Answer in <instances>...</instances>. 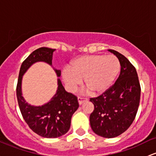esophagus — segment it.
I'll use <instances>...</instances> for the list:
<instances>
[{"label":"esophagus","instance_id":"obj_1","mask_svg":"<svg viewBox=\"0 0 156 156\" xmlns=\"http://www.w3.org/2000/svg\"><path fill=\"white\" fill-rule=\"evenodd\" d=\"M78 103H79L80 105H81L82 104L84 103L85 101H87V98H84V97L78 96Z\"/></svg>","mask_w":156,"mask_h":156}]
</instances>
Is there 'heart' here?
<instances>
[{
	"mask_svg": "<svg viewBox=\"0 0 156 156\" xmlns=\"http://www.w3.org/2000/svg\"><path fill=\"white\" fill-rule=\"evenodd\" d=\"M119 70V61L115 56L91 55L75 59L71 67L64 69L63 78L71 90H75L83 79L89 90L97 95L108 90Z\"/></svg>",
	"mask_w": 156,
	"mask_h": 156,
	"instance_id": "b5f03b06",
	"label": "heart"
}]
</instances>
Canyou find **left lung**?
Segmentation results:
<instances>
[{"instance_id":"left-lung-1","label":"left lung","mask_w":156,"mask_h":156,"mask_svg":"<svg viewBox=\"0 0 156 156\" xmlns=\"http://www.w3.org/2000/svg\"><path fill=\"white\" fill-rule=\"evenodd\" d=\"M109 51L119 59L121 72L108 90L90 98L94 104L90 122L95 134L111 138L124 133L134 121L139 106L141 86L136 68L129 60L117 51Z\"/></svg>"}]
</instances>
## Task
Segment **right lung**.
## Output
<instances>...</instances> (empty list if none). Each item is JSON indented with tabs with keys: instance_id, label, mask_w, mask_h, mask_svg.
<instances>
[{
	"instance_id": "obj_1",
	"label": "right lung",
	"mask_w": 156,
	"mask_h": 156,
	"mask_svg": "<svg viewBox=\"0 0 156 156\" xmlns=\"http://www.w3.org/2000/svg\"><path fill=\"white\" fill-rule=\"evenodd\" d=\"M55 50L41 47L31 53L22 63L16 87L18 105L26 123L34 133L47 138H58L69 131L72 116L79 107L78 98L65 91L58 78L57 92L50 101L44 105L34 107L27 104L22 96L21 81L23 75L34 63L44 61L52 65ZM55 70L58 77L61 76V70Z\"/></svg>"
}]
</instances>
